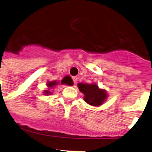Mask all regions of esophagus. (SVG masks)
Listing matches in <instances>:
<instances>
[{"label": "esophagus", "instance_id": "esophagus-1", "mask_svg": "<svg viewBox=\"0 0 152 152\" xmlns=\"http://www.w3.org/2000/svg\"><path fill=\"white\" fill-rule=\"evenodd\" d=\"M72 80H73L74 84H76V82H77V77H72Z\"/></svg>", "mask_w": 152, "mask_h": 152}]
</instances>
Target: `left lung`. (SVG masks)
Instances as JSON below:
<instances>
[{
	"mask_svg": "<svg viewBox=\"0 0 152 152\" xmlns=\"http://www.w3.org/2000/svg\"><path fill=\"white\" fill-rule=\"evenodd\" d=\"M79 90L84 94V101L91 106H100L107 99V94L104 90H100L96 84H77Z\"/></svg>",
	"mask_w": 152,
	"mask_h": 152,
	"instance_id": "left-lung-1",
	"label": "left lung"
}]
</instances>
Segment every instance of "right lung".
<instances>
[{
  "mask_svg": "<svg viewBox=\"0 0 152 152\" xmlns=\"http://www.w3.org/2000/svg\"><path fill=\"white\" fill-rule=\"evenodd\" d=\"M58 84V83L56 82V80H55V81H52V82L48 83L47 86H48V88H53V87H55V86H56ZM61 84H68V85H71V84H73V81H72V78H70L69 77L66 76V77H64V78L61 80ZM44 94H50L51 92L49 91V90H45V91H44Z\"/></svg>",
  "mask_w": 152,
  "mask_h": 152,
  "instance_id": "1",
  "label": "right lung"
}]
</instances>
